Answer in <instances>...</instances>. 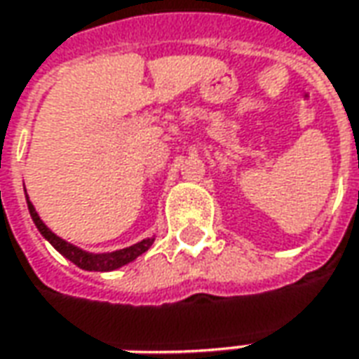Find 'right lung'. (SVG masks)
<instances>
[{"label": "right lung", "mask_w": 359, "mask_h": 359, "mask_svg": "<svg viewBox=\"0 0 359 359\" xmlns=\"http://www.w3.org/2000/svg\"><path fill=\"white\" fill-rule=\"evenodd\" d=\"M27 208L29 213H31V219H33V223H35V227L39 229V233L47 239V241L57 249V251L61 252L65 259H69L71 263H74L79 269H83V271H96V273H108V271H116L120 266H124V264L132 263L134 259H138L142 252H146L151 247V243H154V237H148V239H144V241L136 243V245H132V247H126V249H118V251L112 252H88L83 251V249H79L76 245L73 243L65 241L61 237H57L53 231L41 221L39 213L35 211L33 208V203L29 201L27 197Z\"/></svg>", "instance_id": "add662e5"}]
</instances>
